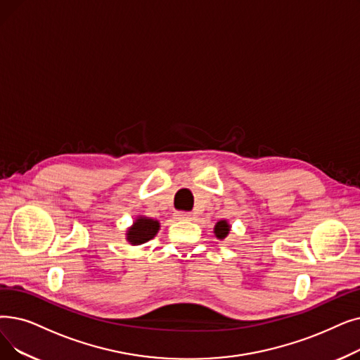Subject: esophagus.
<instances>
[{
  "mask_svg": "<svg viewBox=\"0 0 360 360\" xmlns=\"http://www.w3.org/2000/svg\"><path fill=\"white\" fill-rule=\"evenodd\" d=\"M175 219H178V221H190L191 213H188V212H178V213H175Z\"/></svg>",
  "mask_w": 360,
  "mask_h": 360,
  "instance_id": "1",
  "label": "esophagus"
}]
</instances>
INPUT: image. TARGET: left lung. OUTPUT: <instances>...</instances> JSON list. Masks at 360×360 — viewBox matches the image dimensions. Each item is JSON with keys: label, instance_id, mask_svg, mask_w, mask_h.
Masks as SVG:
<instances>
[{"label": "left lung", "instance_id": "1", "mask_svg": "<svg viewBox=\"0 0 360 360\" xmlns=\"http://www.w3.org/2000/svg\"><path fill=\"white\" fill-rule=\"evenodd\" d=\"M229 231H231V225H229V222L226 221V219H222V221L216 222L214 229H213L214 237L217 240H225L229 236Z\"/></svg>", "mask_w": 360, "mask_h": 360}]
</instances>
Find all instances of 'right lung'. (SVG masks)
Segmentation results:
<instances>
[{"instance_id":"right-lung-1","label":"right lung","mask_w":360,"mask_h":360,"mask_svg":"<svg viewBox=\"0 0 360 360\" xmlns=\"http://www.w3.org/2000/svg\"><path fill=\"white\" fill-rule=\"evenodd\" d=\"M160 229V222L158 219H151L147 216L139 214L135 217L134 224L127 229V241L131 245H141L150 240H153Z\"/></svg>"}]
</instances>
